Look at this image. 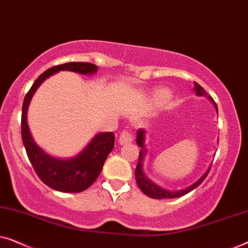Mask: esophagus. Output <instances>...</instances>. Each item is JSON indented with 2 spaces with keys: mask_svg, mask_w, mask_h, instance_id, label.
Wrapping results in <instances>:
<instances>
[{
  "mask_svg": "<svg viewBox=\"0 0 248 248\" xmlns=\"http://www.w3.org/2000/svg\"><path fill=\"white\" fill-rule=\"evenodd\" d=\"M132 139H133V137H132L131 132L128 131L127 128H125V130L122 131V133L120 135V139H118V142H120L121 144L130 143V142H132Z\"/></svg>",
  "mask_w": 248,
  "mask_h": 248,
  "instance_id": "34e87169",
  "label": "esophagus"
}]
</instances>
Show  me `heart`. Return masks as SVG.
I'll return each instance as SVG.
<instances>
[{
  "label": "heart",
  "mask_w": 248,
  "mask_h": 248,
  "mask_svg": "<svg viewBox=\"0 0 248 248\" xmlns=\"http://www.w3.org/2000/svg\"><path fill=\"white\" fill-rule=\"evenodd\" d=\"M168 93L167 91H165V90H159L157 93L155 94V98H154V101L155 104H161V103H164V101L167 99L168 98Z\"/></svg>",
  "instance_id": "1"
}]
</instances>
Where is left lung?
Here are the masks:
<instances>
[{
    "instance_id": "obj_1",
    "label": "left lung",
    "mask_w": 248,
    "mask_h": 248,
    "mask_svg": "<svg viewBox=\"0 0 248 248\" xmlns=\"http://www.w3.org/2000/svg\"><path fill=\"white\" fill-rule=\"evenodd\" d=\"M194 90L196 91V94H199V96H208V93L203 89V87L200 86L198 82H194ZM210 99L213 101V104H215L216 106V109L218 111V107H217V104L215 103V100L212 99V97H209ZM137 143L139 144V147L141 148L140 152H139V162L137 165V168H135V178H137V183H138V186L140 187V189L142 192L144 193L145 195L150 196L152 199H174V198H179V196H183L185 194H187L193 189L198 187V186L201 184V183L204 181L206 176H208L210 169V167L208 170L204 175L202 176L201 178L199 179L198 182H195L194 184L189 186V187L183 189V191H177V192H169L167 189H164V188H160L159 186H157L155 184H154L151 181H149V179L145 177L144 172H143V158L145 154H147V150L144 149V131L140 128V130H138V137H137Z\"/></svg>"
}]
</instances>
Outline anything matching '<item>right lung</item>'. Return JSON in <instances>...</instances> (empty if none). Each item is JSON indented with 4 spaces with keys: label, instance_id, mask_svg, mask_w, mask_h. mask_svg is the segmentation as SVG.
<instances>
[{
    "label": "right lung",
    "instance_id": "right-lung-1",
    "mask_svg": "<svg viewBox=\"0 0 248 248\" xmlns=\"http://www.w3.org/2000/svg\"><path fill=\"white\" fill-rule=\"evenodd\" d=\"M64 70L81 74H93L97 72L98 67L88 62H70L50 67L40 74L23 99L21 137L27 155L44 184L60 192L79 193L90 187L103 170L105 160L114 148L115 135L113 132L97 134L79 155L70 160H60L46 155L33 142L27 124V110L37 88L52 74Z\"/></svg>",
    "mask_w": 248,
    "mask_h": 248
}]
</instances>
